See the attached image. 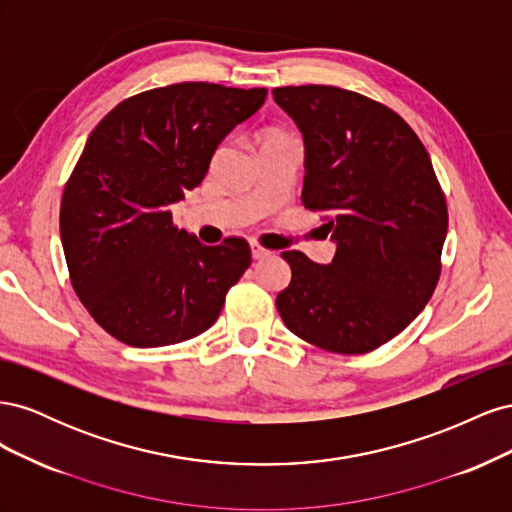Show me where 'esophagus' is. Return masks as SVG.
<instances>
[{"label": "esophagus", "instance_id": "34e87169", "mask_svg": "<svg viewBox=\"0 0 512 512\" xmlns=\"http://www.w3.org/2000/svg\"><path fill=\"white\" fill-rule=\"evenodd\" d=\"M250 250H252V258H254V260H262V258L271 256V252L265 250V247H262V245H258L256 241H250Z\"/></svg>", "mask_w": 512, "mask_h": 512}]
</instances>
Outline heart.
Instances as JSON below:
<instances>
[{"label":"heart","mask_w":512,"mask_h":512,"mask_svg":"<svg viewBox=\"0 0 512 512\" xmlns=\"http://www.w3.org/2000/svg\"><path fill=\"white\" fill-rule=\"evenodd\" d=\"M277 138H286V136H282V134H269L267 141H277Z\"/></svg>","instance_id":"obj_1"}]
</instances>
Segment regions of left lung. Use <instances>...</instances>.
Returning a JSON list of instances; mask_svg holds the SVG:
<instances>
[{
    "instance_id": "1",
    "label": "left lung",
    "mask_w": 512,
    "mask_h": 512,
    "mask_svg": "<svg viewBox=\"0 0 512 512\" xmlns=\"http://www.w3.org/2000/svg\"><path fill=\"white\" fill-rule=\"evenodd\" d=\"M273 100L303 134L301 200L327 213L329 265L290 250L275 305L318 348L361 354L421 314L440 277L446 200L429 153L391 108L329 85L277 87Z\"/></svg>"
}]
</instances>
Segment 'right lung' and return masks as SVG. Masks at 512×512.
<instances>
[{"label": "right lung", "mask_w": 512, "mask_h": 512, "mask_svg": "<svg viewBox=\"0 0 512 512\" xmlns=\"http://www.w3.org/2000/svg\"><path fill=\"white\" fill-rule=\"evenodd\" d=\"M267 89L177 83L123 100L87 138L61 198L74 292L134 348L205 333L252 262L245 239L203 245L170 207L205 179L215 149L265 104Z\"/></svg>", "instance_id": "obj_1"}]
</instances>
